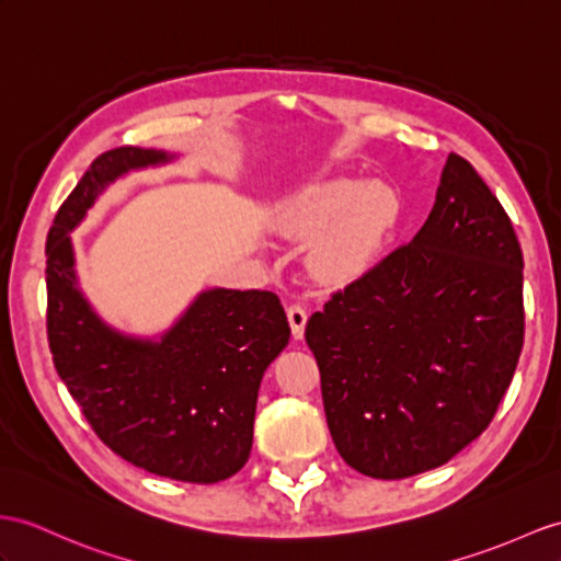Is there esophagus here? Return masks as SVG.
I'll list each match as a JSON object with an SVG mask.
<instances>
[{"label":"esophagus","instance_id":"esophagus-1","mask_svg":"<svg viewBox=\"0 0 561 561\" xmlns=\"http://www.w3.org/2000/svg\"><path fill=\"white\" fill-rule=\"evenodd\" d=\"M307 309L302 305H290L288 307V321L293 328V337L299 340L305 335V325H307Z\"/></svg>","mask_w":561,"mask_h":561}]
</instances>
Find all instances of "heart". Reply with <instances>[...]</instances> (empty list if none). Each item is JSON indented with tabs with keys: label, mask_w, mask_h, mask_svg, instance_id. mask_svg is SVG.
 Instances as JSON below:
<instances>
[{
	"label": "heart",
	"mask_w": 561,
	"mask_h": 561,
	"mask_svg": "<svg viewBox=\"0 0 561 561\" xmlns=\"http://www.w3.org/2000/svg\"><path fill=\"white\" fill-rule=\"evenodd\" d=\"M400 214L402 202L392 187L335 178L295 195L280 226L290 238L313 242L309 266L319 278L345 283L374 262Z\"/></svg>",
	"instance_id": "1"
}]
</instances>
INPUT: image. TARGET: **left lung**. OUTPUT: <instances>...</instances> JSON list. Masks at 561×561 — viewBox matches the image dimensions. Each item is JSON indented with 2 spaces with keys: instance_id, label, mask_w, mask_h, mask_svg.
<instances>
[{
  "instance_id": "1",
  "label": "left lung",
  "mask_w": 561,
  "mask_h": 561,
  "mask_svg": "<svg viewBox=\"0 0 561 561\" xmlns=\"http://www.w3.org/2000/svg\"><path fill=\"white\" fill-rule=\"evenodd\" d=\"M328 431L352 469L409 478L481 435L524 347V254L500 199L449 154L419 233L311 313Z\"/></svg>"
}]
</instances>
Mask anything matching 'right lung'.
<instances>
[{
    "instance_id": "right-lung-1",
    "label": "right lung",
    "mask_w": 561,
    "mask_h": 561,
    "mask_svg": "<svg viewBox=\"0 0 561 561\" xmlns=\"http://www.w3.org/2000/svg\"><path fill=\"white\" fill-rule=\"evenodd\" d=\"M171 159L161 149H108L66 197L45 250L47 337L57 374L106 447L149 473L218 483L248 461L259 383L290 340L278 295L214 288L161 340L130 337L80 293L68 236L118 175Z\"/></svg>"
}]
</instances>
